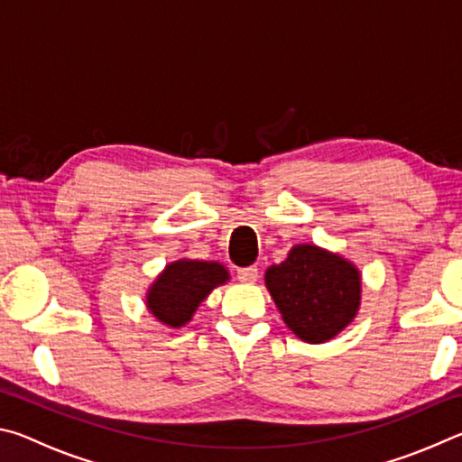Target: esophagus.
I'll use <instances>...</instances> for the list:
<instances>
[{
	"mask_svg": "<svg viewBox=\"0 0 462 462\" xmlns=\"http://www.w3.org/2000/svg\"><path fill=\"white\" fill-rule=\"evenodd\" d=\"M236 275H238V279L240 281H245V283H254L256 279H259V269L254 267H240V269H236Z\"/></svg>",
	"mask_w": 462,
	"mask_h": 462,
	"instance_id": "1",
	"label": "esophagus"
}]
</instances>
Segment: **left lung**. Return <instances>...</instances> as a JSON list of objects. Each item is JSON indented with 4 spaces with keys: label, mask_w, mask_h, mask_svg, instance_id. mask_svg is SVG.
Returning <instances> with one entry per match:
<instances>
[{
    "label": "left lung",
    "mask_w": 462,
    "mask_h": 462,
    "mask_svg": "<svg viewBox=\"0 0 462 462\" xmlns=\"http://www.w3.org/2000/svg\"><path fill=\"white\" fill-rule=\"evenodd\" d=\"M285 324L301 340L319 344L353 322L361 303V275L348 261L300 245L264 275Z\"/></svg>",
    "instance_id": "obj_1"
}]
</instances>
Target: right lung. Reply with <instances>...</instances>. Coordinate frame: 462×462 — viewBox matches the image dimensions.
I'll return each instance as SVG.
<instances>
[{
  "instance_id": "1",
  "label": "right lung",
  "mask_w": 462,
  "mask_h": 462,
  "mask_svg": "<svg viewBox=\"0 0 462 462\" xmlns=\"http://www.w3.org/2000/svg\"><path fill=\"white\" fill-rule=\"evenodd\" d=\"M226 279L228 271L220 263H171L148 291L146 306L156 319L179 328L189 322L199 303L216 285L226 283Z\"/></svg>"
}]
</instances>
